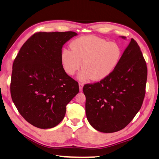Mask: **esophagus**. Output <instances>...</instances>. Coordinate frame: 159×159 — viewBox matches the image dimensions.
<instances>
[{
    "label": "esophagus",
    "instance_id": "obj_1",
    "mask_svg": "<svg viewBox=\"0 0 159 159\" xmlns=\"http://www.w3.org/2000/svg\"><path fill=\"white\" fill-rule=\"evenodd\" d=\"M83 87H84V84L82 83H79V89H80V91H82Z\"/></svg>",
    "mask_w": 159,
    "mask_h": 159
}]
</instances>
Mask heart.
I'll list each match as a JSON object with an SVG mask.
<instances>
[{
    "label": "heart",
    "mask_w": 159,
    "mask_h": 159,
    "mask_svg": "<svg viewBox=\"0 0 159 159\" xmlns=\"http://www.w3.org/2000/svg\"><path fill=\"white\" fill-rule=\"evenodd\" d=\"M71 50L63 48L60 53L61 67L69 75L75 74L80 81L105 79L117 68L122 56V48L116 42H108L95 36H84L70 44Z\"/></svg>",
    "instance_id": "obj_1"
}]
</instances>
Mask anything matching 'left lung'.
I'll return each mask as SVG.
<instances>
[{
    "instance_id": "1",
    "label": "left lung",
    "mask_w": 159,
    "mask_h": 159,
    "mask_svg": "<svg viewBox=\"0 0 159 159\" xmlns=\"http://www.w3.org/2000/svg\"><path fill=\"white\" fill-rule=\"evenodd\" d=\"M147 79L146 61L131 38L113 73L99 82L84 85L86 117L91 125L107 133L125 127L142 106Z\"/></svg>"
}]
</instances>
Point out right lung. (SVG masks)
<instances>
[{
	"label": "right lung",
	"mask_w": 159,
	"mask_h": 159,
	"mask_svg": "<svg viewBox=\"0 0 159 159\" xmlns=\"http://www.w3.org/2000/svg\"><path fill=\"white\" fill-rule=\"evenodd\" d=\"M74 32H38L19 51L12 65L11 93L18 112L40 129L56 127L79 85L63 70L60 53Z\"/></svg>",
	"instance_id": "obj_1"
}]
</instances>
